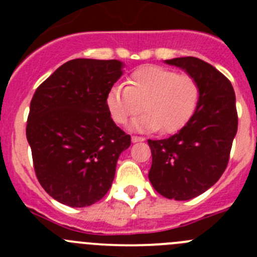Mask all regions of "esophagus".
Here are the masks:
<instances>
[{"mask_svg": "<svg viewBox=\"0 0 257 257\" xmlns=\"http://www.w3.org/2000/svg\"><path fill=\"white\" fill-rule=\"evenodd\" d=\"M144 138H142V136H133L131 138V142L133 143H139V142H144Z\"/></svg>", "mask_w": 257, "mask_h": 257, "instance_id": "obj_1", "label": "esophagus"}]
</instances>
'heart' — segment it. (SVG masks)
Instances as JSON below:
<instances>
[{
	"label": "heart",
	"instance_id": "heart-1",
	"mask_svg": "<svg viewBox=\"0 0 257 257\" xmlns=\"http://www.w3.org/2000/svg\"><path fill=\"white\" fill-rule=\"evenodd\" d=\"M199 97L201 90L193 77L160 65H144L131 73L127 86L114 85L109 90L106 106L113 121L119 124L143 108L145 113L131 123L133 130L151 133L161 128L172 134L193 117Z\"/></svg>",
	"mask_w": 257,
	"mask_h": 257
}]
</instances>
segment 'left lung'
Returning a JSON list of instances; mask_svg holds the SVG:
<instances>
[{
    "instance_id": "left-lung-1",
    "label": "left lung",
    "mask_w": 257,
    "mask_h": 257,
    "mask_svg": "<svg viewBox=\"0 0 257 257\" xmlns=\"http://www.w3.org/2000/svg\"><path fill=\"white\" fill-rule=\"evenodd\" d=\"M165 63L196 79L201 97L193 117L179 133L167 139L148 140V176L161 196L188 201L210 189L228 166L238 128L235 95L230 81L201 59L187 56Z\"/></svg>"
}]
</instances>
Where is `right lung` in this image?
I'll list each match as a JSON object with an SVG mask.
<instances>
[{
	"instance_id": "right-lung-1",
	"label": "right lung",
	"mask_w": 257,
	"mask_h": 257,
	"mask_svg": "<svg viewBox=\"0 0 257 257\" xmlns=\"http://www.w3.org/2000/svg\"><path fill=\"white\" fill-rule=\"evenodd\" d=\"M122 68L119 60L73 59L32 97L27 140L36 175L63 205L86 207L100 201L113 183L118 157L131 145L106 106Z\"/></svg>"
}]
</instances>
